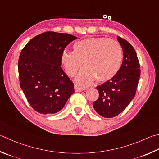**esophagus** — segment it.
Here are the masks:
<instances>
[{
  "mask_svg": "<svg viewBox=\"0 0 159 159\" xmlns=\"http://www.w3.org/2000/svg\"><path fill=\"white\" fill-rule=\"evenodd\" d=\"M83 89L81 86H80V85H77V84H75L74 85V90H75V92H81V91H83Z\"/></svg>",
  "mask_w": 159,
  "mask_h": 159,
  "instance_id": "1",
  "label": "esophagus"
}]
</instances>
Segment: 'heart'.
<instances>
[{"label": "heart", "instance_id": "1", "mask_svg": "<svg viewBox=\"0 0 159 159\" xmlns=\"http://www.w3.org/2000/svg\"><path fill=\"white\" fill-rule=\"evenodd\" d=\"M74 51H65L61 61L69 76L79 72L76 82L82 86L91 85L95 79L106 82L119 71L122 62V49L119 43L106 37H88L76 42Z\"/></svg>", "mask_w": 159, "mask_h": 159}]
</instances>
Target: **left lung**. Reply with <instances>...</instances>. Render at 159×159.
I'll return each mask as SVG.
<instances>
[{
    "label": "left lung",
    "mask_w": 159,
    "mask_h": 159,
    "mask_svg": "<svg viewBox=\"0 0 159 159\" xmlns=\"http://www.w3.org/2000/svg\"><path fill=\"white\" fill-rule=\"evenodd\" d=\"M122 48L123 61L119 71L112 79L97 86L99 97L93 103L98 114L106 118L121 113L134 99L140 76L137 54L131 44L117 37Z\"/></svg>",
    "instance_id": "left-lung-1"
}]
</instances>
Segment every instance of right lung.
I'll return each mask as SVG.
<instances>
[{"label":"right lung","instance_id":"1","mask_svg":"<svg viewBox=\"0 0 159 159\" xmlns=\"http://www.w3.org/2000/svg\"><path fill=\"white\" fill-rule=\"evenodd\" d=\"M76 37L46 32L33 37L20 54V86L31 107L39 113L60 111L74 92V83L61 68L66 47Z\"/></svg>","mask_w":159,"mask_h":159}]
</instances>
